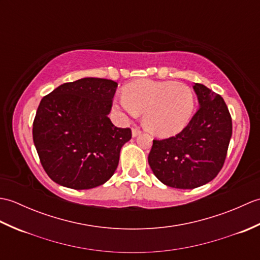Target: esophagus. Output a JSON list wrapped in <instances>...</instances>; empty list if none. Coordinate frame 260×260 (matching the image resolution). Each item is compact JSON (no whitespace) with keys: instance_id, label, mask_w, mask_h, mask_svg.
Listing matches in <instances>:
<instances>
[{"instance_id":"obj_1","label":"esophagus","mask_w":260,"mask_h":260,"mask_svg":"<svg viewBox=\"0 0 260 260\" xmlns=\"http://www.w3.org/2000/svg\"><path fill=\"white\" fill-rule=\"evenodd\" d=\"M142 133V131L139 128V127H134L133 131H132V134H133V137L139 136Z\"/></svg>"}]
</instances>
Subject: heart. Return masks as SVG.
Wrapping results in <instances>:
<instances>
[{"label": "heart", "instance_id": "b5f03b06", "mask_svg": "<svg viewBox=\"0 0 260 260\" xmlns=\"http://www.w3.org/2000/svg\"><path fill=\"white\" fill-rule=\"evenodd\" d=\"M115 106L129 116L143 115V124L150 133L168 137L178 134L194 110V96L189 86L175 81L137 80L124 88V97Z\"/></svg>", "mask_w": 260, "mask_h": 260}]
</instances>
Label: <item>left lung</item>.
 I'll return each instance as SVG.
<instances>
[{
    "mask_svg": "<svg viewBox=\"0 0 260 260\" xmlns=\"http://www.w3.org/2000/svg\"><path fill=\"white\" fill-rule=\"evenodd\" d=\"M193 88L200 108L179 134L153 140L148 154L153 173L175 189H194L212 181L223 167L233 135L223 98L201 84Z\"/></svg>",
    "mask_w": 260,
    "mask_h": 260,
    "instance_id": "8db88e82",
    "label": "left lung"
}]
</instances>
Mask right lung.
I'll return each instance as SVG.
<instances>
[{"label": "right lung", "instance_id": "1", "mask_svg": "<svg viewBox=\"0 0 260 260\" xmlns=\"http://www.w3.org/2000/svg\"><path fill=\"white\" fill-rule=\"evenodd\" d=\"M118 84L103 78L66 82L43 97L33 120V142L46 173L75 190L92 189L114 174L132 137L108 114Z\"/></svg>", "mask_w": 260, "mask_h": 260}]
</instances>
